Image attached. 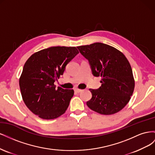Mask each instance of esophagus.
<instances>
[{
	"instance_id": "1",
	"label": "esophagus",
	"mask_w": 155,
	"mask_h": 155,
	"mask_svg": "<svg viewBox=\"0 0 155 155\" xmlns=\"http://www.w3.org/2000/svg\"><path fill=\"white\" fill-rule=\"evenodd\" d=\"M74 91H75V92H76V93H79V92H81L82 91V90H81V89L77 88H75Z\"/></svg>"
}]
</instances>
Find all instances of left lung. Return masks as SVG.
I'll list each match as a JSON object with an SVG mask.
<instances>
[{"instance_id":"8db88e82","label":"left lung","mask_w":155,"mask_h":155,"mask_svg":"<svg viewBox=\"0 0 155 155\" xmlns=\"http://www.w3.org/2000/svg\"><path fill=\"white\" fill-rule=\"evenodd\" d=\"M88 60L93 76L101 77V86L89 89L92 98L87 102L92 110L110 115L121 110L133 95L134 81L125 56L115 48L101 43L78 46Z\"/></svg>"}]
</instances>
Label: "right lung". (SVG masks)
<instances>
[{
  "label": "right lung",
  "instance_id": "add662e5",
  "mask_svg": "<svg viewBox=\"0 0 155 155\" xmlns=\"http://www.w3.org/2000/svg\"><path fill=\"white\" fill-rule=\"evenodd\" d=\"M78 54L76 47L53 46L37 51L26 61L19 85L23 101L33 113L41 118L51 120L67 110L74 91L55 88L54 82Z\"/></svg>",
  "mask_w": 155,
  "mask_h": 155
}]
</instances>
